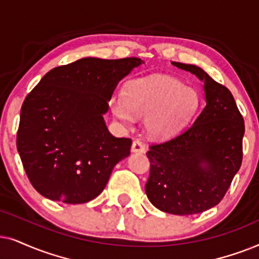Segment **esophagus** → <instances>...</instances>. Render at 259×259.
I'll list each match as a JSON object with an SVG mask.
<instances>
[{"label": "esophagus", "instance_id": "1", "mask_svg": "<svg viewBox=\"0 0 259 259\" xmlns=\"http://www.w3.org/2000/svg\"><path fill=\"white\" fill-rule=\"evenodd\" d=\"M132 151H134V153H144L146 151V147H144V144L141 141L136 140L133 142Z\"/></svg>", "mask_w": 259, "mask_h": 259}]
</instances>
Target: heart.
<instances>
[{"label":"heart","instance_id":"b5f03b06","mask_svg":"<svg viewBox=\"0 0 259 259\" xmlns=\"http://www.w3.org/2000/svg\"><path fill=\"white\" fill-rule=\"evenodd\" d=\"M194 90L168 77H151L133 81L124 99L111 103L117 118L132 124L134 116L147 118V129L155 137L174 135L184 127L198 106Z\"/></svg>","mask_w":259,"mask_h":259}]
</instances>
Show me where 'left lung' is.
<instances>
[{
  "label": "left lung",
  "instance_id": "obj_1",
  "mask_svg": "<svg viewBox=\"0 0 259 259\" xmlns=\"http://www.w3.org/2000/svg\"><path fill=\"white\" fill-rule=\"evenodd\" d=\"M204 81L206 105L177 136L151 144L148 199L165 213L188 215L218 205L243 160L245 132L230 90L195 65L171 63Z\"/></svg>",
  "mask_w": 259,
  "mask_h": 259
}]
</instances>
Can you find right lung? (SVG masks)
<instances>
[{
	"instance_id": "1",
	"label": "right lung",
	"mask_w": 259,
	"mask_h": 259,
	"mask_svg": "<svg viewBox=\"0 0 259 259\" xmlns=\"http://www.w3.org/2000/svg\"><path fill=\"white\" fill-rule=\"evenodd\" d=\"M139 58H82L44 75L23 102L16 147L33 187L45 198L84 204L130 155L132 140L112 136L103 115Z\"/></svg>"
}]
</instances>
